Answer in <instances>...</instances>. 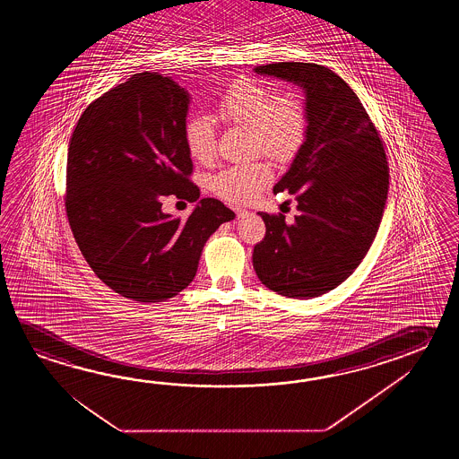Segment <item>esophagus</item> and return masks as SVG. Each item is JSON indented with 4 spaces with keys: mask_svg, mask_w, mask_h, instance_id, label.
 <instances>
[{
    "mask_svg": "<svg viewBox=\"0 0 459 459\" xmlns=\"http://www.w3.org/2000/svg\"><path fill=\"white\" fill-rule=\"evenodd\" d=\"M234 212H236L238 218H243L244 215H247V210H243V208H234Z\"/></svg>",
    "mask_w": 459,
    "mask_h": 459,
    "instance_id": "34e87169",
    "label": "esophagus"
}]
</instances>
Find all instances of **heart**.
Wrapping results in <instances>:
<instances>
[{
  "label": "heart",
  "instance_id": "b5f03b06",
  "mask_svg": "<svg viewBox=\"0 0 459 459\" xmlns=\"http://www.w3.org/2000/svg\"><path fill=\"white\" fill-rule=\"evenodd\" d=\"M216 113L225 123L247 127L249 147L279 162L292 160L302 149L308 131V115L297 93H282L254 78L233 82L216 103ZM215 126L205 117L186 121V146L190 157L200 164L215 159ZM273 178L267 160L254 159L228 166L210 178L215 195L230 204H247Z\"/></svg>",
  "mask_w": 459,
  "mask_h": 459
}]
</instances>
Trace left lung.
<instances>
[{"label": "left lung", "mask_w": 459, "mask_h": 459, "mask_svg": "<svg viewBox=\"0 0 459 459\" xmlns=\"http://www.w3.org/2000/svg\"><path fill=\"white\" fill-rule=\"evenodd\" d=\"M303 88L308 131L289 172L273 186L295 195L299 215L259 213L263 241L254 271L273 292L313 299L344 282L369 251L389 192L379 131L358 95L333 70L307 62L254 69Z\"/></svg>", "instance_id": "left-lung-1"}]
</instances>
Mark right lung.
Returning a JSON list of instances; mask_svg holds the SVG:
<instances>
[{"label":"right lung","instance_id":"obj_1","mask_svg":"<svg viewBox=\"0 0 459 459\" xmlns=\"http://www.w3.org/2000/svg\"><path fill=\"white\" fill-rule=\"evenodd\" d=\"M190 95L143 72L88 105L70 137L65 210L88 265L115 292L162 302L194 281L208 238L234 213L202 198L186 220L162 198L200 196L186 146Z\"/></svg>","mask_w":459,"mask_h":459}]
</instances>
